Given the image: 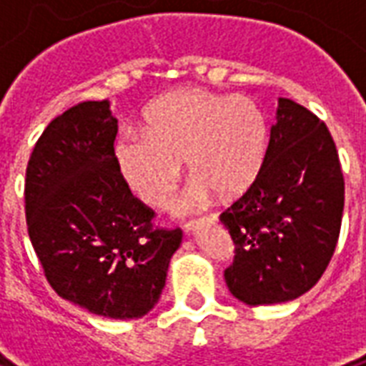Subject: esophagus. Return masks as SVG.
<instances>
[{
    "instance_id": "34e87169",
    "label": "esophagus",
    "mask_w": 366,
    "mask_h": 366,
    "mask_svg": "<svg viewBox=\"0 0 366 366\" xmlns=\"http://www.w3.org/2000/svg\"><path fill=\"white\" fill-rule=\"evenodd\" d=\"M205 222H209V224H214L217 222V217H209V218H201V220H194V222H188V224H184V229H186V232H194V229H197L199 228V226H203V224Z\"/></svg>"
}]
</instances>
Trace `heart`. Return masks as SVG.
Returning <instances> with one entry per match:
<instances>
[{
	"label": "heart",
	"instance_id": "obj_1",
	"mask_svg": "<svg viewBox=\"0 0 366 366\" xmlns=\"http://www.w3.org/2000/svg\"><path fill=\"white\" fill-rule=\"evenodd\" d=\"M269 125L249 97L201 87L163 94L144 114V131L127 129L116 142L119 172L152 207H165L188 163L194 182L184 207H197L217 192L235 199L256 182L266 161Z\"/></svg>",
	"mask_w": 366,
	"mask_h": 366
}]
</instances>
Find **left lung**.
Returning a JSON list of instances; mask_svg holds the SVG:
<instances>
[{
  "label": "left lung",
  "mask_w": 366,
  "mask_h": 366,
  "mask_svg": "<svg viewBox=\"0 0 366 366\" xmlns=\"http://www.w3.org/2000/svg\"><path fill=\"white\" fill-rule=\"evenodd\" d=\"M342 211L344 177L329 129L295 100L279 99L260 174L220 214L235 244L224 272L229 292L249 306L307 292L335 254Z\"/></svg>",
  "instance_id": "obj_1"
}]
</instances>
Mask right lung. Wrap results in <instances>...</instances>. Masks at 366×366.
<instances>
[{"label":"right lung","mask_w":366,"mask_h":366,"mask_svg":"<svg viewBox=\"0 0 366 366\" xmlns=\"http://www.w3.org/2000/svg\"><path fill=\"white\" fill-rule=\"evenodd\" d=\"M110 100H89L49 123L26 169V224L56 295L89 313L138 319L159 302L180 229H154L114 152Z\"/></svg>","instance_id":"obj_1"}]
</instances>
